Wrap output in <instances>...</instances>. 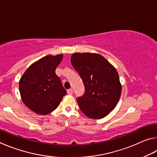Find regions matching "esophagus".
<instances>
[{"label": "esophagus", "instance_id": "esophagus-1", "mask_svg": "<svg viewBox=\"0 0 157 157\" xmlns=\"http://www.w3.org/2000/svg\"><path fill=\"white\" fill-rule=\"evenodd\" d=\"M67 93H68V95H72L73 93V89H68V90H67Z\"/></svg>", "mask_w": 157, "mask_h": 157}]
</instances>
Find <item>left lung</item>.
<instances>
[{
  "instance_id": "left-lung-1",
  "label": "left lung",
  "mask_w": 157,
  "mask_h": 157,
  "mask_svg": "<svg viewBox=\"0 0 157 157\" xmlns=\"http://www.w3.org/2000/svg\"><path fill=\"white\" fill-rule=\"evenodd\" d=\"M71 62L85 87L84 95L77 98L80 110L92 119L107 116L116 107L121 95L116 68L105 57L94 53H75Z\"/></svg>"
}]
</instances>
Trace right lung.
Returning <instances> with one entry per match:
<instances>
[{
    "mask_svg": "<svg viewBox=\"0 0 157 157\" xmlns=\"http://www.w3.org/2000/svg\"><path fill=\"white\" fill-rule=\"evenodd\" d=\"M62 59V55L45 56L33 63L21 77V99L36 113L46 115L52 112L66 94L60 78L55 73Z\"/></svg>",
    "mask_w": 157,
    "mask_h": 157,
    "instance_id": "right-lung-1",
    "label": "right lung"
}]
</instances>
